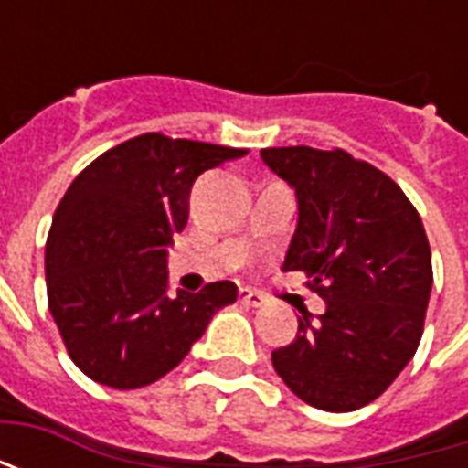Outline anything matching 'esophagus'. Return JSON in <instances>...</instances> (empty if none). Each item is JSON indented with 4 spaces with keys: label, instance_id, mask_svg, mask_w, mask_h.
<instances>
[{
    "label": "esophagus",
    "instance_id": "1",
    "mask_svg": "<svg viewBox=\"0 0 468 468\" xmlns=\"http://www.w3.org/2000/svg\"><path fill=\"white\" fill-rule=\"evenodd\" d=\"M238 298H240V303L253 305V308H261V305H263V295L258 293L255 288H248V285H240V291H238Z\"/></svg>",
    "mask_w": 468,
    "mask_h": 468
}]
</instances>
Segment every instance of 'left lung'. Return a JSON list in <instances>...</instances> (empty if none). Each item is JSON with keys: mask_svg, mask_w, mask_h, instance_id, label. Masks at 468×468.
Here are the masks:
<instances>
[{"mask_svg": "<svg viewBox=\"0 0 468 468\" xmlns=\"http://www.w3.org/2000/svg\"><path fill=\"white\" fill-rule=\"evenodd\" d=\"M261 157L298 197L283 268L308 275L325 301L315 324L303 314L293 344L271 353L273 368L301 401L356 411L421 341L433 283L421 218L388 175L338 147H265Z\"/></svg>", "mask_w": 468, "mask_h": 468, "instance_id": "left-lung-1", "label": "left lung"}]
</instances>
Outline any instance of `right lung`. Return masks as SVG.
Returning a JSON list of instances; mask_svg holds the SVG:
<instances>
[{
	"mask_svg": "<svg viewBox=\"0 0 468 468\" xmlns=\"http://www.w3.org/2000/svg\"><path fill=\"white\" fill-rule=\"evenodd\" d=\"M248 150L144 133L87 165L47 235V303L69 358L92 381L140 388L163 378L235 303L230 281L167 295V245L190 215L197 175Z\"/></svg>",
	"mask_w": 468,
	"mask_h": 468,
	"instance_id": "add662e5",
	"label": "right lung"
}]
</instances>
